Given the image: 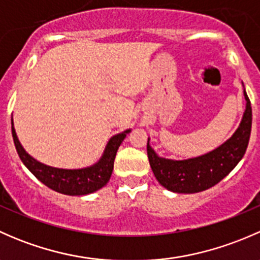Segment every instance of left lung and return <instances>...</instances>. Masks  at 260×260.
<instances>
[{
	"label": "left lung",
	"instance_id": "1",
	"mask_svg": "<svg viewBox=\"0 0 260 260\" xmlns=\"http://www.w3.org/2000/svg\"><path fill=\"white\" fill-rule=\"evenodd\" d=\"M246 106L242 122L234 135L209 153L188 159L159 157L147 142V154L154 177L164 187L177 193H195L220 182L239 164L248 147L251 131V107L244 90Z\"/></svg>",
	"mask_w": 260,
	"mask_h": 260
}]
</instances>
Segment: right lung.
<instances>
[{
	"instance_id": "add662e5",
	"label": "right lung",
	"mask_w": 260,
	"mask_h": 260,
	"mask_svg": "<svg viewBox=\"0 0 260 260\" xmlns=\"http://www.w3.org/2000/svg\"><path fill=\"white\" fill-rule=\"evenodd\" d=\"M11 124L15 147H16L21 161L27 167L28 171L51 190L70 196L88 195V193L95 192L99 188L107 185V182L111 179L112 172H113L114 158L118 148H119L120 143L123 142L125 136L131 132V129H127L124 132L113 136L108 141L103 152V156L96 164L85 167V169L67 170L48 166V165L41 164L38 159L31 157L21 146L12 119Z\"/></svg>"
}]
</instances>
